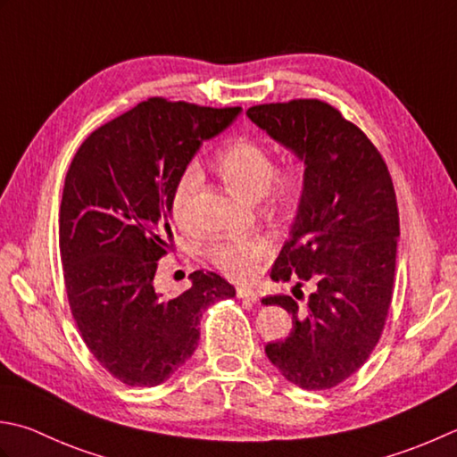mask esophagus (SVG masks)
I'll return each mask as SVG.
<instances>
[{
	"label": "esophagus",
	"instance_id": "34e87169",
	"mask_svg": "<svg viewBox=\"0 0 457 457\" xmlns=\"http://www.w3.org/2000/svg\"><path fill=\"white\" fill-rule=\"evenodd\" d=\"M237 297L239 299H247V301H252V303H255V301H259V297H257V293L253 291V289H249V287H237Z\"/></svg>",
	"mask_w": 457,
	"mask_h": 457
}]
</instances>
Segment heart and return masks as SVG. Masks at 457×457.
I'll use <instances>...</instances> for the list:
<instances>
[{
    "label": "heart",
    "mask_w": 457,
    "mask_h": 457,
    "mask_svg": "<svg viewBox=\"0 0 457 457\" xmlns=\"http://www.w3.org/2000/svg\"><path fill=\"white\" fill-rule=\"evenodd\" d=\"M216 168L231 192L245 200H259L271 192L277 204H289L301 187V172L287 168L275 178V160L271 150L262 142L239 138L223 148L216 158ZM202 182L198 164H187L178 176L172 192V216L178 226L187 228L192 220V202ZM271 253L270 239L253 236L247 239H220L205 249L210 263L231 277V279H249L255 273L257 263Z\"/></svg>",
    "instance_id": "1"
}]
</instances>
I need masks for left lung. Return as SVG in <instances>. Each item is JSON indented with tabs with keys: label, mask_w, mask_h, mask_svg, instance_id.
Here are the masks:
<instances>
[{
	"label": "left lung",
	"mask_w": 457,
	"mask_h": 457,
	"mask_svg": "<svg viewBox=\"0 0 457 457\" xmlns=\"http://www.w3.org/2000/svg\"><path fill=\"white\" fill-rule=\"evenodd\" d=\"M249 120L305 166L289 239L273 281H297L312 293L265 297L293 317L289 337L265 354L289 382L327 390L361 369L388 315L400 237L395 186L366 134L317 98L257 104Z\"/></svg>",
	"instance_id": "8db88e82"
}]
</instances>
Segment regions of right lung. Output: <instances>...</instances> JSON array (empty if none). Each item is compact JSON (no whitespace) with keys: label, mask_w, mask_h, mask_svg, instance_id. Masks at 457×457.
<instances>
[{"label":"right lung","mask_w":457,"mask_h":457,"mask_svg":"<svg viewBox=\"0 0 457 457\" xmlns=\"http://www.w3.org/2000/svg\"><path fill=\"white\" fill-rule=\"evenodd\" d=\"M241 112L148 98L88 137L71 162L59 247L71 312L85 345L114 378L158 386L194 354L202 312L236 297L213 271L166 297L154 287L172 241V192L204 140Z\"/></svg>","instance_id":"right-lung-1"}]
</instances>
